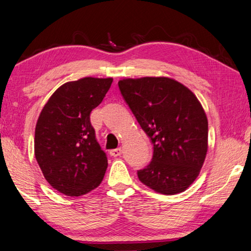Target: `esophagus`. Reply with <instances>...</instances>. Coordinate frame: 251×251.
<instances>
[{
  "instance_id": "obj_1",
  "label": "esophagus",
  "mask_w": 251,
  "mask_h": 251,
  "mask_svg": "<svg viewBox=\"0 0 251 251\" xmlns=\"http://www.w3.org/2000/svg\"><path fill=\"white\" fill-rule=\"evenodd\" d=\"M121 152H122L121 148H118V149H112V150H110V154L112 155V157H119V155L121 154Z\"/></svg>"
}]
</instances>
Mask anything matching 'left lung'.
Segmentation results:
<instances>
[{"label":"left lung","instance_id":"left-lung-1","mask_svg":"<svg viewBox=\"0 0 251 251\" xmlns=\"http://www.w3.org/2000/svg\"><path fill=\"white\" fill-rule=\"evenodd\" d=\"M122 97L153 145L152 161L138 171L147 187L176 195L199 176L208 151V119L195 93L168 76L119 81Z\"/></svg>","mask_w":251,"mask_h":251}]
</instances>
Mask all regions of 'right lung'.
Returning a JSON list of instances; mask_svg holds the SVG:
<instances>
[{"mask_svg":"<svg viewBox=\"0 0 251 251\" xmlns=\"http://www.w3.org/2000/svg\"><path fill=\"white\" fill-rule=\"evenodd\" d=\"M112 77L85 76L55 90L35 126L34 154L47 181L61 194L80 197L100 186L108 159L96 139L90 113Z\"/></svg>","mask_w":251,"mask_h":251,"instance_id":"add662e5","label":"right lung"}]
</instances>
